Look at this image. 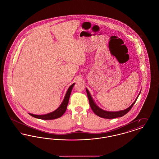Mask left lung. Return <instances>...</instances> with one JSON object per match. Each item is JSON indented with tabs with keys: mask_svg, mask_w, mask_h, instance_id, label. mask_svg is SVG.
<instances>
[{
	"mask_svg": "<svg viewBox=\"0 0 159 159\" xmlns=\"http://www.w3.org/2000/svg\"><path fill=\"white\" fill-rule=\"evenodd\" d=\"M86 93H87V95H88V97L91 109L92 110L93 113L95 114L96 115L98 116L99 117H102V118H104V119H115V118H117V117H120L123 116L124 115H125L127 113H128L129 110L132 108V107L135 104L136 99H137L138 96L140 94L139 93L138 95V97L136 98L135 101L134 102V103L129 107H128V108H126L125 110H121V111H105V110H102L101 108H100L95 103V102H94L93 99L92 98L91 94H90L89 91L88 90V89L86 88Z\"/></svg>",
	"mask_w": 159,
	"mask_h": 159,
	"instance_id": "1",
	"label": "left lung"
}]
</instances>
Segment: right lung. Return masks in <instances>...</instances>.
<instances>
[{
  "label": "right lung",
  "mask_w": 159,
  "mask_h": 159,
  "mask_svg": "<svg viewBox=\"0 0 159 159\" xmlns=\"http://www.w3.org/2000/svg\"><path fill=\"white\" fill-rule=\"evenodd\" d=\"M74 85H75V83L72 84L69 87L68 90H67V92H66V96L64 97V99L62 101L61 104L54 111H52V112H51L50 113L43 114V115H36V114H29L30 116L35 117V118L42 119V120H53V119H55L60 117L66 112V111L67 110V105H68L70 96L71 90H72Z\"/></svg>",
  "instance_id": "1"
}]
</instances>
